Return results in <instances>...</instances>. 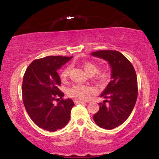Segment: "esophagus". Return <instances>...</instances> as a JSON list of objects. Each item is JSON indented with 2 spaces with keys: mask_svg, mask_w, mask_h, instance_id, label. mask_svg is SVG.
<instances>
[{
  "mask_svg": "<svg viewBox=\"0 0 159 159\" xmlns=\"http://www.w3.org/2000/svg\"><path fill=\"white\" fill-rule=\"evenodd\" d=\"M74 102L75 103H85L86 102H85V101H82V100H79V99H75L74 100Z\"/></svg>",
  "mask_w": 159,
  "mask_h": 159,
  "instance_id": "34e87169",
  "label": "esophagus"
}]
</instances>
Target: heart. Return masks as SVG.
<instances>
[{
    "label": "heart",
    "mask_w": 159,
    "mask_h": 159,
    "mask_svg": "<svg viewBox=\"0 0 159 159\" xmlns=\"http://www.w3.org/2000/svg\"><path fill=\"white\" fill-rule=\"evenodd\" d=\"M83 67L84 68L86 73L89 76H92L95 75L99 71V67L95 63L90 61H85L83 62ZM71 70L70 66H67L62 71V79H66L69 76ZM97 74V73H96ZM110 78V73L108 71H103L99 72L95 76V80L100 85H104L107 83ZM92 92V88L88 86L83 85H74L69 89L68 94L70 97L75 98L76 99H85L89 97Z\"/></svg>",
    "instance_id": "obj_1"
}]
</instances>
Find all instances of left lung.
I'll return each instance as SVG.
<instances>
[{"instance_id":"obj_1","label":"left lung","mask_w":159,"mask_h":159,"mask_svg":"<svg viewBox=\"0 0 159 159\" xmlns=\"http://www.w3.org/2000/svg\"><path fill=\"white\" fill-rule=\"evenodd\" d=\"M91 55L105 60L111 67V80L100 95L107 99L99 103V111L93 116L98 126L111 130L125 122L134 108L138 97L136 73L131 62L119 51H98Z\"/></svg>"}]
</instances>
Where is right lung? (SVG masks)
Wrapping results in <instances>:
<instances>
[{
    "label": "right lung",
    "instance_id": "right-lung-1",
    "mask_svg": "<svg viewBox=\"0 0 159 159\" xmlns=\"http://www.w3.org/2000/svg\"><path fill=\"white\" fill-rule=\"evenodd\" d=\"M72 57L51 56L34 60L24 74L21 89L25 108L33 122L48 131L62 129L70 120L74 103L63 99L57 70Z\"/></svg>",
    "mask_w": 159,
    "mask_h": 159
}]
</instances>
